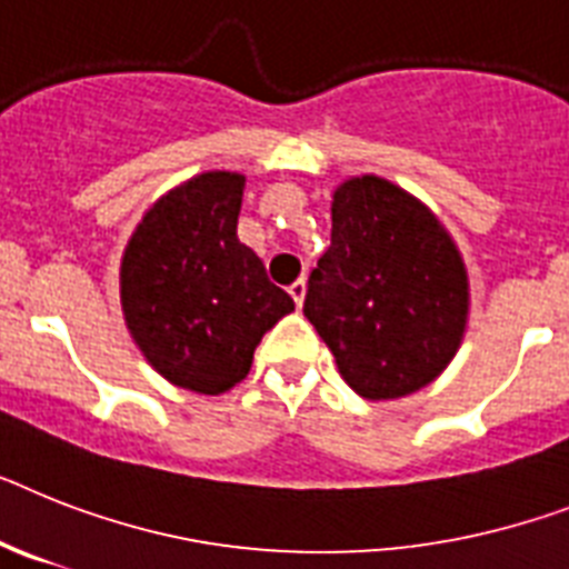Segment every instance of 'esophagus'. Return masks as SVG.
<instances>
[{"instance_id": "1", "label": "esophagus", "mask_w": 569, "mask_h": 569, "mask_svg": "<svg viewBox=\"0 0 569 569\" xmlns=\"http://www.w3.org/2000/svg\"><path fill=\"white\" fill-rule=\"evenodd\" d=\"M305 293H308V281H305V279H299V281H293V284H290V296H293L296 308H302Z\"/></svg>"}]
</instances>
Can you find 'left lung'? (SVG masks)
<instances>
[{
    "instance_id": "1",
    "label": "left lung",
    "mask_w": 569,
    "mask_h": 569,
    "mask_svg": "<svg viewBox=\"0 0 569 569\" xmlns=\"http://www.w3.org/2000/svg\"><path fill=\"white\" fill-rule=\"evenodd\" d=\"M302 311L342 380L369 401H389L427 387L453 360L468 273L433 211L363 173L335 191L331 247L308 279Z\"/></svg>"
}]
</instances>
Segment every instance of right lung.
<instances>
[{
	"instance_id": "obj_1",
	"label": "right lung",
	"mask_w": 569,
	"mask_h": 569,
	"mask_svg": "<svg viewBox=\"0 0 569 569\" xmlns=\"http://www.w3.org/2000/svg\"><path fill=\"white\" fill-rule=\"evenodd\" d=\"M241 197V173H197L144 211L121 258L130 337L162 378L200 396L241 383L261 337L293 311L238 241Z\"/></svg>"
}]
</instances>
